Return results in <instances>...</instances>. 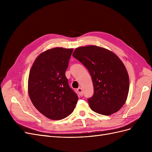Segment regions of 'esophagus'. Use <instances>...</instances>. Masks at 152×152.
<instances>
[{"label": "esophagus", "mask_w": 152, "mask_h": 152, "mask_svg": "<svg viewBox=\"0 0 152 152\" xmlns=\"http://www.w3.org/2000/svg\"><path fill=\"white\" fill-rule=\"evenodd\" d=\"M77 92H78V93H79V94H80V96H83V92H82V88H80V87H79V88H78V89H77Z\"/></svg>", "instance_id": "1"}]
</instances>
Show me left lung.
<instances>
[{"mask_svg":"<svg viewBox=\"0 0 152 152\" xmlns=\"http://www.w3.org/2000/svg\"><path fill=\"white\" fill-rule=\"evenodd\" d=\"M73 56L87 68L91 76L94 94L88 98L94 112L110 115L125 103L129 89L126 68L116 54L103 48L89 45L77 48Z\"/></svg>","mask_w":152,"mask_h":152,"instance_id":"8db88e82","label":"left lung"}]
</instances>
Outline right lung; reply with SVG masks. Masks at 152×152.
I'll list each match as a JSON object with an SVG mask.
<instances>
[{
  "instance_id": "1",
  "label": "right lung",
  "mask_w": 152,
  "mask_h": 152,
  "mask_svg": "<svg viewBox=\"0 0 152 152\" xmlns=\"http://www.w3.org/2000/svg\"><path fill=\"white\" fill-rule=\"evenodd\" d=\"M73 50L56 48L41 53L29 73L28 94L32 103L53 120L70 115L79 99L65 76Z\"/></svg>"
}]
</instances>
